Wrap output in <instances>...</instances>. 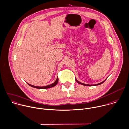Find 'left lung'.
<instances>
[{"label":"left lung","mask_w":129,"mask_h":129,"mask_svg":"<svg viewBox=\"0 0 129 129\" xmlns=\"http://www.w3.org/2000/svg\"><path fill=\"white\" fill-rule=\"evenodd\" d=\"M76 79V82H77V83H79V84H82V85H85V86H95V85H100V84H102L103 83H104L105 81V80L107 79V78L104 80V81H103V82H101V83H98V84H93V85H90V84H84V83H81V82H79V81H78V80H77L76 79Z\"/></svg>","instance_id":"1"}]
</instances>
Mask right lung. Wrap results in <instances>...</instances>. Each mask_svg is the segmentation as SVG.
<instances>
[{
	"label": "right lung",
	"mask_w": 129,
	"mask_h": 129,
	"mask_svg": "<svg viewBox=\"0 0 129 129\" xmlns=\"http://www.w3.org/2000/svg\"><path fill=\"white\" fill-rule=\"evenodd\" d=\"M58 82V77H57V79H56V81H55L54 83H52V84H50V85L45 86H34V85H31V84H29V83H27L29 86L33 87H34V88H38V89H46V88H49L55 86V85L57 84Z\"/></svg>",
	"instance_id": "right-lung-1"
}]
</instances>
